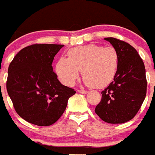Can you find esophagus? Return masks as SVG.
<instances>
[{
  "label": "esophagus",
  "mask_w": 155,
  "mask_h": 155,
  "mask_svg": "<svg viewBox=\"0 0 155 155\" xmlns=\"http://www.w3.org/2000/svg\"><path fill=\"white\" fill-rule=\"evenodd\" d=\"M78 92L81 93V94H87V91L85 90H78Z\"/></svg>",
  "instance_id": "1"
}]
</instances>
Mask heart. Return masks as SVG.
Masks as SVG:
<instances>
[{
  "label": "heart",
  "instance_id": "b5f03b06",
  "mask_svg": "<svg viewBox=\"0 0 155 155\" xmlns=\"http://www.w3.org/2000/svg\"><path fill=\"white\" fill-rule=\"evenodd\" d=\"M68 58L61 57L56 64V72L63 84L72 86L80 71L84 81L92 87H102L114 78L119 64V54L113 46L94 44L72 48Z\"/></svg>",
  "mask_w": 155,
  "mask_h": 155
}]
</instances>
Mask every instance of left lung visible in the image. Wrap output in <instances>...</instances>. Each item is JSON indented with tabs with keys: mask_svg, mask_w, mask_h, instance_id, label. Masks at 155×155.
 <instances>
[{
	"mask_svg": "<svg viewBox=\"0 0 155 155\" xmlns=\"http://www.w3.org/2000/svg\"><path fill=\"white\" fill-rule=\"evenodd\" d=\"M117 50L119 64L113 81L102 91V100L94 112L109 124L132 120L144 101L146 71L142 59L132 46L113 37L105 38Z\"/></svg>",
	"mask_w": 155,
	"mask_h": 155,
	"instance_id": "8db88e82",
	"label": "left lung"
}]
</instances>
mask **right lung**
Wrapping results in <instances>:
<instances>
[{"label": "right lung", "mask_w": 155, "mask_h": 155, "mask_svg": "<svg viewBox=\"0 0 155 155\" xmlns=\"http://www.w3.org/2000/svg\"><path fill=\"white\" fill-rule=\"evenodd\" d=\"M64 45L34 44L23 48L8 68L7 91L23 120L40 127L60 119L76 93L53 71V59Z\"/></svg>", "instance_id": "obj_1"}]
</instances>
